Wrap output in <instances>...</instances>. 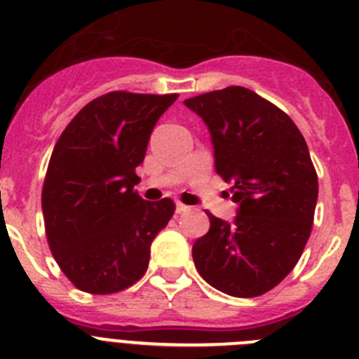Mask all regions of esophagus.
I'll return each instance as SVG.
<instances>
[{"label":"esophagus","instance_id":"34e87169","mask_svg":"<svg viewBox=\"0 0 359 359\" xmlns=\"http://www.w3.org/2000/svg\"><path fill=\"white\" fill-rule=\"evenodd\" d=\"M189 210H190V206L183 205L182 201H177V203H176V212H177V213H185V212H189Z\"/></svg>","mask_w":359,"mask_h":359}]
</instances>
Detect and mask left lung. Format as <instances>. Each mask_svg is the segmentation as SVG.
Returning a JSON list of instances; mask_svg holds the SVG:
<instances>
[{
	"instance_id": "1",
	"label": "left lung",
	"mask_w": 359,
	"mask_h": 359,
	"mask_svg": "<svg viewBox=\"0 0 359 359\" xmlns=\"http://www.w3.org/2000/svg\"><path fill=\"white\" fill-rule=\"evenodd\" d=\"M208 126L215 169L240 208L233 224L208 212L192 248L197 272L233 297L278 287L301 258L313 226L318 177L306 140L281 108L245 87L189 97Z\"/></svg>"
}]
</instances>
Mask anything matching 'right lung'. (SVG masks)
<instances>
[{"label":"right lung","mask_w":359,"mask_h":359,"mask_svg":"<svg viewBox=\"0 0 359 359\" xmlns=\"http://www.w3.org/2000/svg\"><path fill=\"white\" fill-rule=\"evenodd\" d=\"M177 94L114 90L85 104L62 131L42 185L53 258L81 292L115 294L139 281L149 248L174 215L172 199L144 201L133 187L151 131Z\"/></svg>","instance_id":"1"}]
</instances>
